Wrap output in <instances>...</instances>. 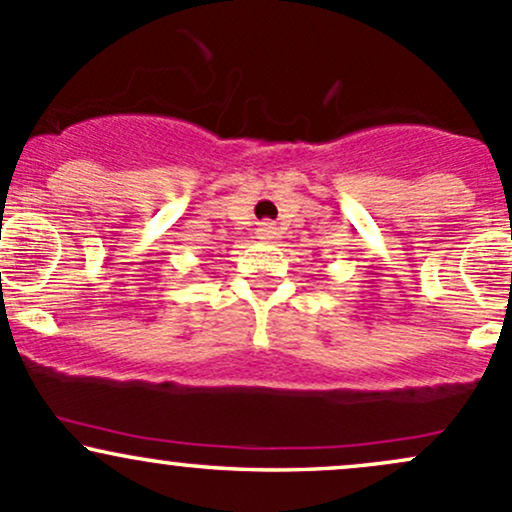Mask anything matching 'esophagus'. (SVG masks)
Listing matches in <instances>:
<instances>
[{
	"mask_svg": "<svg viewBox=\"0 0 512 512\" xmlns=\"http://www.w3.org/2000/svg\"><path fill=\"white\" fill-rule=\"evenodd\" d=\"M279 235V228L274 226V223H262L260 230H257V238L265 240V243H272V240H277Z\"/></svg>",
	"mask_w": 512,
	"mask_h": 512,
	"instance_id": "esophagus-1",
	"label": "esophagus"
}]
</instances>
